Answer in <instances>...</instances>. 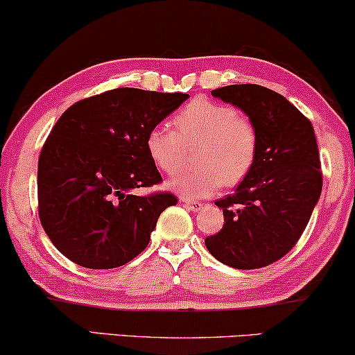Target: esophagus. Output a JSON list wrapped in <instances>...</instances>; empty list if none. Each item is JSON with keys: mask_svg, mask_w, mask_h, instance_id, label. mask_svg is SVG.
I'll list each match as a JSON object with an SVG mask.
<instances>
[{"mask_svg": "<svg viewBox=\"0 0 355 355\" xmlns=\"http://www.w3.org/2000/svg\"><path fill=\"white\" fill-rule=\"evenodd\" d=\"M182 202H184V205H186L187 209H189V210H192V211H199V210L202 209V204H200V202H194V200H186V199H184Z\"/></svg>", "mask_w": 355, "mask_h": 355, "instance_id": "obj_1", "label": "esophagus"}]
</instances>
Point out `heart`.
<instances>
[{
	"instance_id": "b5f03b06",
	"label": "heart",
	"mask_w": 355,
	"mask_h": 355,
	"mask_svg": "<svg viewBox=\"0 0 355 355\" xmlns=\"http://www.w3.org/2000/svg\"><path fill=\"white\" fill-rule=\"evenodd\" d=\"M176 130L156 125L146 135V150L166 174L184 166L186 148H194L197 169L168 181L174 194L186 200L205 199L223 186H236L252 169L257 155V132L250 119L232 105L196 99L174 117Z\"/></svg>"
}]
</instances>
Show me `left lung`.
<instances>
[{
	"instance_id": "8db88e82",
	"label": "left lung",
	"mask_w": 355,
	"mask_h": 355,
	"mask_svg": "<svg viewBox=\"0 0 355 355\" xmlns=\"http://www.w3.org/2000/svg\"><path fill=\"white\" fill-rule=\"evenodd\" d=\"M211 96L250 117L257 155L234 194L215 202L225 223L205 246L230 268H264L297 245L318 204L323 176L315 130L295 105L264 86H223Z\"/></svg>"
}]
</instances>
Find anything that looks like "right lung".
<instances>
[{
    "label": "right lung",
    "mask_w": 355,
    "mask_h": 355,
    "mask_svg": "<svg viewBox=\"0 0 355 355\" xmlns=\"http://www.w3.org/2000/svg\"><path fill=\"white\" fill-rule=\"evenodd\" d=\"M187 98L117 87L63 112L37 169L40 223L63 256L87 269H114L148 246L161 211L178 199L132 191L161 182L146 135Z\"/></svg>",
    "instance_id": "1"
}]
</instances>
